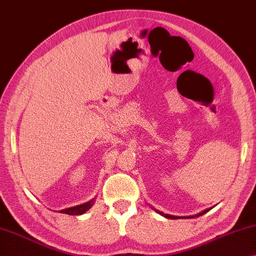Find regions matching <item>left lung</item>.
I'll return each instance as SVG.
<instances>
[{"label": "left lung", "instance_id": "1", "mask_svg": "<svg viewBox=\"0 0 256 256\" xmlns=\"http://www.w3.org/2000/svg\"><path fill=\"white\" fill-rule=\"evenodd\" d=\"M210 208H208V210H204V212H202V213H199V214H196V215H194V216H188V218H198V216H202V215H204L205 213H207L208 210H210ZM156 213H159L160 215H162V216H164V218H172V220H175V218H180V216H174V215H169V214H164V213H162V212H159V210H156Z\"/></svg>", "mask_w": 256, "mask_h": 256}]
</instances>
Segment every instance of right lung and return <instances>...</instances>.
<instances>
[{
	"instance_id": "1",
	"label": "right lung",
	"mask_w": 256,
	"mask_h": 256,
	"mask_svg": "<svg viewBox=\"0 0 256 256\" xmlns=\"http://www.w3.org/2000/svg\"><path fill=\"white\" fill-rule=\"evenodd\" d=\"M94 204V199L90 200V202H86V204H82V205H78L76 207H70V208H66V210H60V213H64V214H68V215H81L87 212L90 207L92 206Z\"/></svg>"
}]
</instances>
